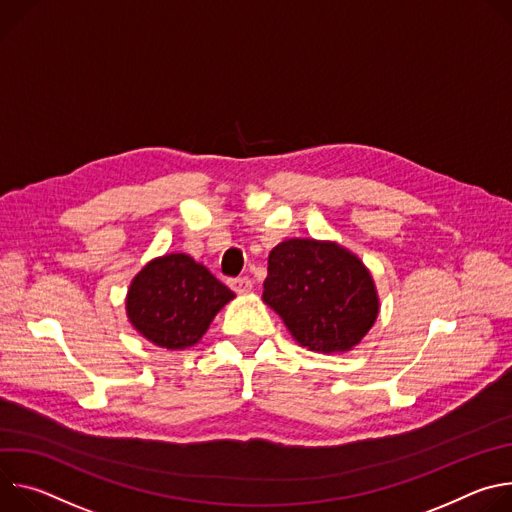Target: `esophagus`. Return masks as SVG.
Returning <instances> with one entry per match:
<instances>
[{"instance_id": "1", "label": "esophagus", "mask_w": 512, "mask_h": 512, "mask_svg": "<svg viewBox=\"0 0 512 512\" xmlns=\"http://www.w3.org/2000/svg\"><path fill=\"white\" fill-rule=\"evenodd\" d=\"M230 287L238 293V295H246L252 291V280L250 278H232L230 280Z\"/></svg>"}]
</instances>
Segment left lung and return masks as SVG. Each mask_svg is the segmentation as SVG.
<instances>
[{
    "instance_id": "8db88e82",
    "label": "left lung",
    "mask_w": 512,
    "mask_h": 512,
    "mask_svg": "<svg viewBox=\"0 0 512 512\" xmlns=\"http://www.w3.org/2000/svg\"><path fill=\"white\" fill-rule=\"evenodd\" d=\"M262 301L301 348L317 354L354 350L380 311L366 264L342 244L313 238H291L270 250Z\"/></svg>"
}]
</instances>
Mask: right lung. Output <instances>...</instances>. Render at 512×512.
I'll use <instances>...</instances> for the list:
<instances>
[{"label": "right lung", "instance_id": "1", "mask_svg": "<svg viewBox=\"0 0 512 512\" xmlns=\"http://www.w3.org/2000/svg\"><path fill=\"white\" fill-rule=\"evenodd\" d=\"M236 295L185 252L152 258L130 282L126 315L138 335L166 350H187Z\"/></svg>", "mask_w": 512, "mask_h": 512}]
</instances>
